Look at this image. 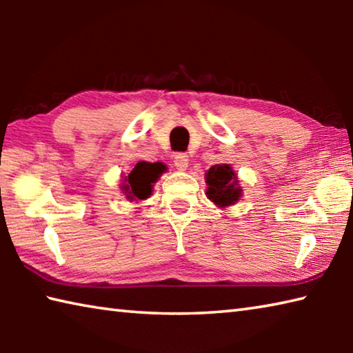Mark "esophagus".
<instances>
[{"instance_id":"1","label":"esophagus","mask_w":353,"mask_h":353,"mask_svg":"<svg viewBox=\"0 0 353 353\" xmlns=\"http://www.w3.org/2000/svg\"><path fill=\"white\" fill-rule=\"evenodd\" d=\"M174 166L179 171H185L188 168V155L179 152L174 155Z\"/></svg>"}]
</instances>
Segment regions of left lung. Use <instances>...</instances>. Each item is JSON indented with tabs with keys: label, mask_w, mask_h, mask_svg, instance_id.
I'll return each mask as SVG.
<instances>
[{
	"label": "left lung",
	"mask_w": 353,
	"mask_h": 353,
	"mask_svg": "<svg viewBox=\"0 0 353 353\" xmlns=\"http://www.w3.org/2000/svg\"><path fill=\"white\" fill-rule=\"evenodd\" d=\"M205 183L208 185L207 198L218 207L234 205L243 194V190L238 187L235 171L230 165L221 163L212 166L205 172Z\"/></svg>",
	"instance_id": "left-lung-1"
}]
</instances>
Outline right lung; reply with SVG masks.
Segmentation results:
<instances>
[{"label":"right lung","mask_w":353,"mask_h":353,"mask_svg":"<svg viewBox=\"0 0 353 353\" xmlns=\"http://www.w3.org/2000/svg\"><path fill=\"white\" fill-rule=\"evenodd\" d=\"M165 171L162 163L139 162L135 168L124 177L121 190L126 198L132 201H145L152 194V183L157 182L160 174Z\"/></svg>","instance_id":"right-lung-1"}]
</instances>
